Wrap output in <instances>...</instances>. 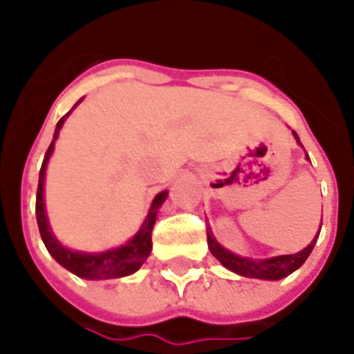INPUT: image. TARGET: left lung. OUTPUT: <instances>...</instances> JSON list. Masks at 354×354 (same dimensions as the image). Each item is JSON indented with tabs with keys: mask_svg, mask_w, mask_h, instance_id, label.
I'll return each instance as SVG.
<instances>
[{
	"mask_svg": "<svg viewBox=\"0 0 354 354\" xmlns=\"http://www.w3.org/2000/svg\"><path fill=\"white\" fill-rule=\"evenodd\" d=\"M295 133V131H292ZM297 137V141L300 143V139ZM322 228V227H319ZM318 238V236H316ZM207 244L211 254L225 266L230 271H234L238 275H244V277H254V279H268V281H277V279H283L290 275L292 271H297L306 258L310 256L312 248L316 244V240H312L308 244V248H304L302 252L298 254H290V256H277V258L271 259H246V258H238L234 254H230L228 250L218 244L217 240L213 238L211 232H207Z\"/></svg>",
	"mask_w": 354,
	"mask_h": 354,
	"instance_id": "left-lung-1",
	"label": "left lung"
}]
</instances>
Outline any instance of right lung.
Returning <instances> with one entry per match:
<instances>
[{
  "instance_id": "add662e5",
  "label": "right lung",
  "mask_w": 354,
  "mask_h": 354,
  "mask_svg": "<svg viewBox=\"0 0 354 354\" xmlns=\"http://www.w3.org/2000/svg\"><path fill=\"white\" fill-rule=\"evenodd\" d=\"M69 116L62 118L57 122L56 131H54V139L46 151L44 162L40 168V178H38V192H36V221H38V228H40V236L44 240V246L48 248V252L52 254V258L56 259L59 266H64L67 271L75 273L77 277L83 279H116V277H126L136 273L137 269L143 266V261L149 258L151 254V232L155 227V221H157V209L160 207V203L167 199V192L158 194L151 205V211L147 215L145 223L141 230L137 232L136 236L127 242L126 246H120L116 250H108V252H100V254H81V252H71L64 248L56 238L52 236L50 227H48V221H46L44 213V174H46V165H48V158L54 151V141L57 139V133L64 126V120Z\"/></svg>"
}]
</instances>
